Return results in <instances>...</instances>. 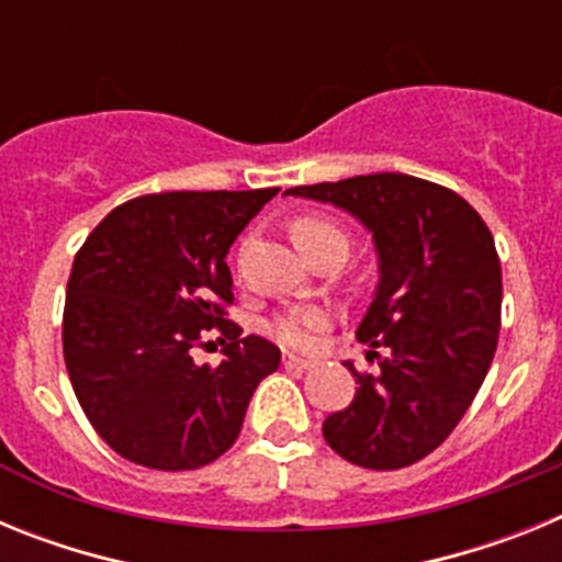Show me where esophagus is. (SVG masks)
<instances>
[{"instance_id": "obj_1", "label": "esophagus", "mask_w": 562, "mask_h": 562, "mask_svg": "<svg viewBox=\"0 0 562 562\" xmlns=\"http://www.w3.org/2000/svg\"><path fill=\"white\" fill-rule=\"evenodd\" d=\"M284 366H286V369L306 371V369H315L317 362H315V360H304V357H292V355H286V357H284Z\"/></svg>"}]
</instances>
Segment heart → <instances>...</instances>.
Listing matches in <instances>:
<instances>
[{"label":"heart","mask_w":562,"mask_h":562,"mask_svg":"<svg viewBox=\"0 0 562 562\" xmlns=\"http://www.w3.org/2000/svg\"><path fill=\"white\" fill-rule=\"evenodd\" d=\"M290 233L292 241H295L297 250L304 252V256H310L312 250L324 245L349 247V238H346L342 227L335 225L331 220H324V216H297L292 222ZM326 326H329V312L317 310V306H306V310H292L286 315L276 317L272 335L284 346H292V349H310Z\"/></svg>","instance_id":"obj_1"}]
</instances>
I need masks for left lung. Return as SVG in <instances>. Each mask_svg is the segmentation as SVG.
<instances>
[{
  "label": "left lung",
  "mask_w": 562,
  "mask_h": 562,
  "mask_svg": "<svg viewBox=\"0 0 562 562\" xmlns=\"http://www.w3.org/2000/svg\"><path fill=\"white\" fill-rule=\"evenodd\" d=\"M335 205L371 233L374 297L357 326L376 374H357L324 439L369 470L434 453L479 394L501 331V261L490 227L459 193L408 173H369L284 191Z\"/></svg>",
  "instance_id": "1"
}]
</instances>
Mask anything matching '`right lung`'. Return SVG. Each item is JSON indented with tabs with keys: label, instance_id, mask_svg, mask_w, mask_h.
I'll list each match as a JSON object with an SVG mask.
<instances>
[{
	"label": "right lung",
	"instance_id": "obj_1",
	"mask_svg": "<svg viewBox=\"0 0 562 562\" xmlns=\"http://www.w3.org/2000/svg\"><path fill=\"white\" fill-rule=\"evenodd\" d=\"M278 188L148 193L114 207L72 261L64 362L83 414L114 453L151 470H196L238 439L252 391L281 351L225 321L227 252ZM226 360L196 367L202 330Z\"/></svg>",
	"mask_w": 562,
	"mask_h": 562
}]
</instances>
